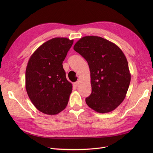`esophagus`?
Returning a JSON list of instances; mask_svg holds the SVG:
<instances>
[{
    "label": "esophagus",
    "mask_w": 153,
    "mask_h": 153,
    "mask_svg": "<svg viewBox=\"0 0 153 153\" xmlns=\"http://www.w3.org/2000/svg\"><path fill=\"white\" fill-rule=\"evenodd\" d=\"M78 84H79V82H76L74 83V84H73V85L75 86V87H77V86L78 85Z\"/></svg>",
    "instance_id": "34e87169"
}]
</instances>
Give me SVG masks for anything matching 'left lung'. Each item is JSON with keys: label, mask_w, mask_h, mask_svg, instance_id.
Listing matches in <instances>:
<instances>
[{"label": "left lung", "mask_w": 153, "mask_h": 153, "mask_svg": "<svg viewBox=\"0 0 153 153\" xmlns=\"http://www.w3.org/2000/svg\"><path fill=\"white\" fill-rule=\"evenodd\" d=\"M73 49L87 61L92 92L87 105L101 114L112 112L126 97L131 80L126 56L117 45L99 36L80 38Z\"/></svg>", "instance_id": "left-lung-1"}]
</instances>
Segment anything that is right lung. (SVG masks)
Returning <instances> with one entry per match:
<instances>
[{
  "mask_svg": "<svg viewBox=\"0 0 153 153\" xmlns=\"http://www.w3.org/2000/svg\"><path fill=\"white\" fill-rule=\"evenodd\" d=\"M73 40L55 38L41 45L30 56L25 71V88L31 102L48 115L66 107L72 84L66 76L62 62Z\"/></svg>",
  "mask_w": 153,
  "mask_h": 153,
  "instance_id": "1",
  "label": "right lung"
}]
</instances>
